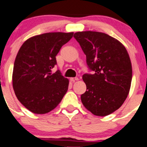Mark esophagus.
<instances>
[{
    "instance_id": "34e87169",
    "label": "esophagus",
    "mask_w": 147,
    "mask_h": 147,
    "mask_svg": "<svg viewBox=\"0 0 147 147\" xmlns=\"http://www.w3.org/2000/svg\"><path fill=\"white\" fill-rule=\"evenodd\" d=\"M70 81L72 82V83H74V82H75V81H79V78H77V77H72V78H70Z\"/></svg>"
}]
</instances>
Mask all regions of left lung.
Returning <instances> with one entry per match:
<instances>
[{"label":"left lung","instance_id":"8db88e82","mask_svg":"<svg viewBox=\"0 0 147 147\" xmlns=\"http://www.w3.org/2000/svg\"><path fill=\"white\" fill-rule=\"evenodd\" d=\"M74 37L95 73L85 74L87 86L81 101L87 110L105 116L120 108L130 91L132 77L130 58L120 41L102 32L79 31Z\"/></svg>","mask_w":147,"mask_h":147}]
</instances>
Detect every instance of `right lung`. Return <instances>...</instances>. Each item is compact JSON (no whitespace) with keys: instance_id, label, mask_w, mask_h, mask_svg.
<instances>
[{"instance_id":"obj_1","label":"right lung","mask_w":147,"mask_h":147,"mask_svg":"<svg viewBox=\"0 0 147 147\" xmlns=\"http://www.w3.org/2000/svg\"><path fill=\"white\" fill-rule=\"evenodd\" d=\"M73 32H50L27 39L19 49L13 67L15 95L31 112L44 114L56 108L67 92L69 81L59 70L52 74L56 56Z\"/></svg>"}]
</instances>
